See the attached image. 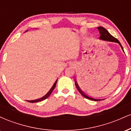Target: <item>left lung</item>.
<instances>
[{"mask_svg":"<svg viewBox=\"0 0 131 131\" xmlns=\"http://www.w3.org/2000/svg\"><path fill=\"white\" fill-rule=\"evenodd\" d=\"M97 29L99 31V32H100V37H99V39L101 40H105V41H108V42H116V43H118L120 45V46H121V49L123 50V48L122 46H121V43L119 42V41L117 39H116L115 37H114L112 35H111L110 34L108 31H107L105 28H103V27H101V26H99L97 28ZM124 51V50H123ZM75 83V85H76V88H77V89L78 90V91L79 92V93L82 95V96H83L84 97H85V98L88 99H89V100H94V101H99V100H102V99H94L92 98V97H89L88 95H87L86 94H85L80 89V88H79V85H78V83L76 82V81H75L74 82Z\"/></svg>","mask_w":131,"mask_h":131,"instance_id":"1","label":"left lung"}]
</instances>
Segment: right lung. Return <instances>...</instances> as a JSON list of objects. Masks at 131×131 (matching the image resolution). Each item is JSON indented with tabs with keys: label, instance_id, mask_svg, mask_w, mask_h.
Segmentation results:
<instances>
[{
	"label": "right lung",
	"instance_id": "right-lung-1",
	"mask_svg": "<svg viewBox=\"0 0 131 131\" xmlns=\"http://www.w3.org/2000/svg\"><path fill=\"white\" fill-rule=\"evenodd\" d=\"M57 82V80L56 81H55V83L53 84V86H52V88L50 89V91H49V92H48L47 93V94L43 96V97H41V98H40V99H36V100H27V101L29 102H30V103H37V102H41V101H42V100H45V99H46L47 98H48V97H49V96L50 95V94H52V91H53V89H55V86H56Z\"/></svg>",
	"mask_w": 131,
	"mask_h": 131
}]
</instances>
